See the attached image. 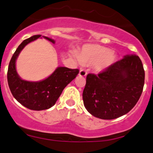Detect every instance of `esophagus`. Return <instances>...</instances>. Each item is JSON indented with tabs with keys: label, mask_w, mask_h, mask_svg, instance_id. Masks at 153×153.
I'll return each instance as SVG.
<instances>
[{
	"label": "esophagus",
	"mask_w": 153,
	"mask_h": 153,
	"mask_svg": "<svg viewBox=\"0 0 153 153\" xmlns=\"http://www.w3.org/2000/svg\"><path fill=\"white\" fill-rule=\"evenodd\" d=\"M86 75H87V72H86V70H84V69H81V70H80L79 76L85 77Z\"/></svg>",
	"instance_id": "esophagus-1"
}]
</instances>
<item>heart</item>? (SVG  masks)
I'll list each match as a JSON object with an SVG mask.
<instances>
[{"label": "heart", "mask_w": 153, "mask_h": 153, "mask_svg": "<svg viewBox=\"0 0 153 153\" xmlns=\"http://www.w3.org/2000/svg\"><path fill=\"white\" fill-rule=\"evenodd\" d=\"M72 56L78 62L83 63H97V69L102 70L107 68L114 61L113 52L108 48L99 45H92L85 47L79 55L75 52L72 53Z\"/></svg>", "instance_id": "1"}]
</instances>
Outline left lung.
<instances>
[{"mask_svg": "<svg viewBox=\"0 0 153 153\" xmlns=\"http://www.w3.org/2000/svg\"><path fill=\"white\" fill-rule=\"evenodd\" d=\"M144 76L142 62L136 55L124 56L97 75L88 74L83 91L85 108L102 120L126 114L141 97Z\"/></svg>", "mask_w": 153, "mask_h": 153, "instance_id": "8db88e82", "label": "left lung"}]
</instances>
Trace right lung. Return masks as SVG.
I'll list each match as a JSON object with an SVG mask.
<instances>
[{
    "label": "right lung",
    "mask_w": 153,
    "mask_h": 153,
    "mask_svg": "<svg viewBox=\"0 0 153 153\" xmlns=\"http://www.w3.org/2000/svg\"><path fill=\"white\" fill-rule=\"evenodd\" d=\"M41 36L34 35L26 39L18 46L11 59L7 72L8 84L12 95L20 104L33 111L46 110L55 105L64 88L79 73L78 69L59 67L49 77L41 81H27L21 79L16 70V60L26 45ZM43 37L55 43L52 39Z\"/></svg>",
    "instance_id": "1"
}]
</instances>
